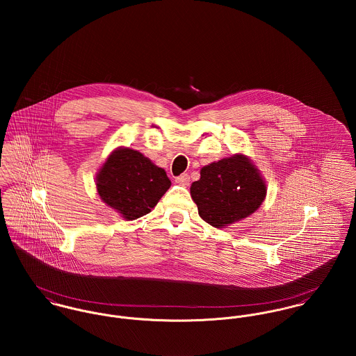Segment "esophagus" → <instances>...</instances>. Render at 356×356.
<instances>
[{
    "mask_svg": "<svg viewBox=\"0 0 356 356\" xmlns=\"http://www.w3.org/2000/svg\"><path fill=\"white\" fill-rule=\"evenodd\" d=\"M189 181H191V178H189L188 174H182V175H179V177L175 178V182L179 184V185H182V186H188V185H189Z\"/></svg>",
    "mask_w": 356,
    "mask_h": 356,
    "instance_id": "1",
    "label": "esophagus"
}]
</instances>
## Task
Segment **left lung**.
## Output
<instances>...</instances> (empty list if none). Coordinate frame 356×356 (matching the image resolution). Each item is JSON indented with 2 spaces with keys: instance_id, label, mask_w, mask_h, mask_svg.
Instances as JSON below:
<instances>
[{
  "instance_id": "8db88e82",
  "label": "left lung",
  "mask_w": 356,
  "mask_h": 356,
  "mask_svg": "<svg viewBox=\"0 0 356 356\" xmlns=\"http://www.w3.org/2000/svg\"><path fill=\"white\" fill-rule=\"evenodd\" d=\"M267 188L252 160L236 153L200 170V179L191 186L199 215L222 229L248 218L266 199Z\"/></svg>"
}]
</instances>
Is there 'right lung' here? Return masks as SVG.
Returning <instances> with one entry per match:
<instances>
[{
    "mask_svg": "<svg viewBox=\"0 0 356 356\" xmlns=\"http://www.w3.org/2000/svg\"><path fill=\"white\" fill-rule=\"evenodd\" d=\"M170 186L161 167L126 147L109 153L96 175L100 199L126 220L149 213Z\"/></svg>",
    "mask_w": 356,
    "mask_h": 356,
    "instance_id": "add662e5",
    "label": "right lung"
}]
</instances>
